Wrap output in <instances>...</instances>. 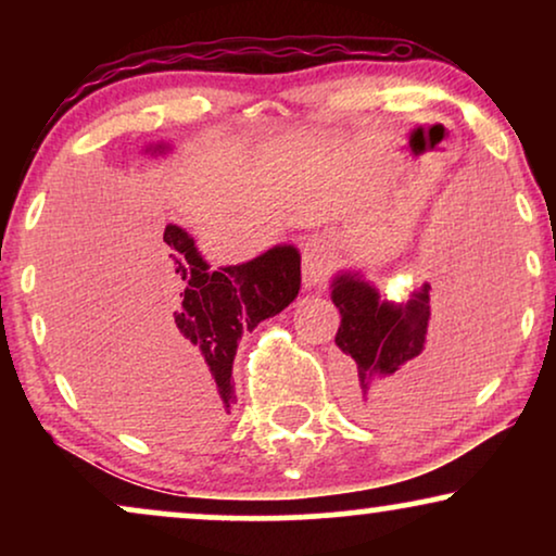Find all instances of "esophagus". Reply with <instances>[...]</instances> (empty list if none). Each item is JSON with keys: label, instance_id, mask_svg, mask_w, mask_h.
<instances>
[{"label": "esophagus", "instance_id": "1", "mask_svg": "<svg viewBox=\"0 0 556 556\" xmlns=\"http://www.w3.org/2000/svg\"><path fill=\"white\" fill-rule=\"evenodd\" d=\"M331 268V248L324 238H308L303 242V286L316 288L324 283Z\"/></svg>", "mask_w": 556, "mask_h": 556}]
</instances>
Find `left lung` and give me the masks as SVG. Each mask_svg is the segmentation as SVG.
<instances>
[{
	"instance_id": "obj_1",
	"label": "left lung",
	"mask_w": 556,
	"mask_h": 556,
	"mask_svg": "<svg viewBox=\"0 0 556 556\" xmlns=\"http://www.w3.org/2000/svg\"><path fill=\"white\" fill-rule=\"evenodd\" d=\"M483 288L470 270L438 288L440 321L432 329L430 283L392 303L359 273H339L331 301L341 314L337 346L346 354L349 409L364 420L407 415L476 379L493 344Z\"/></svg>"
}]
</instances>
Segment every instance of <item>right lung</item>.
Instances as JSON below:
<instances>
[{
  "label": "right lung",
  "mask_w": 556,
  "mask_h": 556,
  "mask_svg": "<svg viewBox=\"0 0 556 556\" xmlns=\"http://www.w3.org/2000/svg\"><path fill=\"white\" fill-rule=\"evenodd\" d=\"M169 143L147 151L164 154ZM159 273L169 295L166 331L185 362L204 382L219 413L235 405L232 362L242 331H253L299 295L301 255L293 245H276L242 265L210 270L189 232L164 227L159 238Z\"/></svg>",
  "instance_id": "1"
}]
</instances>
